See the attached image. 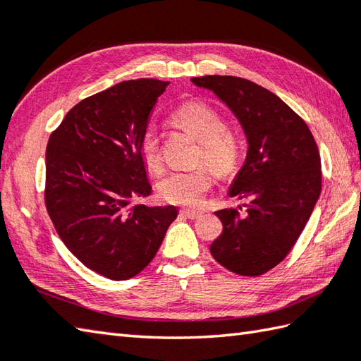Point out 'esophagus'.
Returning a JSON list of instances; mask_svg holds the SVG:
<instances>
[{
	"label": "esophagus",
	"instance_id": "1",
	"mask_svg": "<svg viewBox=\"0 0 361 361\" xmlns=\"http://www.w3.org/2000/svg\"><path fill=\"white\" fill-rule=\"evenodd\" d=\"M180 214H182L183 216H187V219L195 220V219H200L202 212H200V210H195V209H182Z\"/></svg>",
	"mask_w": 361,
	"mask_h": 361
}]
</instances>
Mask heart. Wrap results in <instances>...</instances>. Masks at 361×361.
<instances>
[{
  "label": "heart",
  "instance_id": "b5f03b06",
  "mask_svg": "<svg viewBox=\"0 0 361 361\" xmlns=\"http://www.w3.org/2000/svg\"><path fill=\"white\" fill-rule=\"evenodd\" d=\"M171 119L200 141L198 161H206L223 176L235 171L242 155L240 141L229 130L223 114L215 106L202 100L187 102L174 111ZM140 157L149 171L159 173L161 169L160 145L152 128H147L140 140ZM209 169L201 165L168 173L157 185L159 196L171 204L198 206L212 187L214 173Z\"/></svg>",
  "mask_w": 361,
  "mask_h": 361
}]
</instances>
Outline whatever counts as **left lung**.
<instances>
[{
  "label": "left lung",
  "mask_w": 361,
  "mask_h": 361,
  "mask_svg": "<svg viewBox=\"0 0 361 361\" xmlns=\"http://www.w3.org/2000/svg\"><path fill=\"white\" fill-rule=\"evenodd\" d=\"M192 81L228 105L248 141L247 159L229 188L231 198L250 201L247 214L215 212L223 233L210 253L237 275H262L288 256L321 195L317 145L295 111L253 81L228 75Z\"/></svg>",
  "instance_id": "obj_1"
}]
</instances>
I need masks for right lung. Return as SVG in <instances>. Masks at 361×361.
<instances>
[{"instance_id":"obj_1","label":"right lung","mask_w":361,"mask_h":361,"mask_svg":"<svg viewBox=\"0 0 361 361\" xmlns=\"http://www.w3.org/2000/svg\"><path fill=\"white\" fill-rule=\"evenodd\" d=\"M168 81L128 80L81 100L50 135L45 206L58 235L87 269L114 281L157 255L174 206L149 207L140 140Z\"/></svg>"}]
</instances>
